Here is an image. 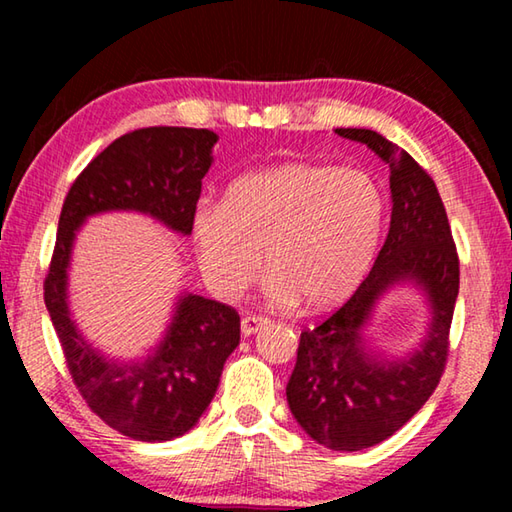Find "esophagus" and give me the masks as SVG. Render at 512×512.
I'll return each mask as SVG.
<instances>
[{
  "label": "esophagus",
  "instance_id": "esophagus-1",
  "mask_svg": "<svg viewBox=\"0 0 512 512\" xmlns=\"http://www.w3.org/2000/svg\"><path fill=\"white\" fill-rule=\"evenodd\" d=\"M268 325H271V320L264 318V316H244V318H241V334H244V336L257 334Z\"/></svg>",
  "mask_w": 512,
  "mask_h": 512
}]
</instances>
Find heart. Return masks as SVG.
Masks as SVG:
<instances>
[{
  "mask_svg": "<svg viewBox=\"0 0 512 512\" xmlns=\"http://www.w3.org/2000/svg\"><path fill=\"white\" fill-rule=\"evenodd\" d=\"M384 223V189L368 171L282 162L241 173L225 187L221 207H198L192 239L221 296L246 289L264 257L268 298L325 311L366 280Z\"/></svg>",
  "mask_w": 512,
  "mask_h": 512,
  "instance_id": "heart-1",
  "label": "heart"
}]
</instances>
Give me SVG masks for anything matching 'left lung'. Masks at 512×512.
<instances>
[{
  "instance_id": "obj_1",
  "label": "left lung",
  "mask_w": 512,
  "mask_h": 512,
  "mask_svg": "<svg viewBox=\"0 0 512 512\" xmlns=\"http://www.w3.org/2000/svg\"><path fill=\"white\" fill-rule=\"evenodd\" d=\"M336 133L366 144L391 169V228L354 296L300 334L287 402L318 445L359 452L391 438L436 391L447 363L461 271L443 198L429 173L375 131L336 128ZM397 281L418 283L428 293L434 318L418 353L388 362L362 348L360 329L380 293Z\"/></svg>"
}]
</instances>
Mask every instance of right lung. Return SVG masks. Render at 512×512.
I'll return each mask as SVG.
<instances>
[{"instance_id":"add662e5","label":"right lung","mask_w":512,"mask_h":512,"mask_svg":"<svg viewBox=\"0 0 512 512\" xmlns=\"http://www.w3.org/2000/svg\"><path fill=\"white\" fill-rule=\"evenodd\" d=\"M216 133L153 126L103 149L65 196L45 305L69 375L99 418L124 436L162 443L187 433L210 406L223 363L239 345V314L203 296L180 298L164 341L149 359L117 363L83 339L67 309V266L76 230L92 214L133 210L192 235L201 180L212 167Z\"/></svg>"}]
</instances>
